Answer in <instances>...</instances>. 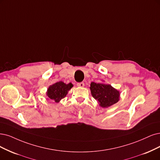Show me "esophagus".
I'll return each instance as SVG.
<instances>
[{"label": "esophagus", "instance_id": "1", "mask_svg": "<svg viewBox=\"0 0 160 160\" xmlns=\"http://www.w3.org/2000/svg\"><path fill=\"white\" fill-rule=\"evenodd\" d=\"M77 86L79 87H84V82H79V83H77Z\"/></svg>", "mask_w": 160, "mask_h": 160}]
</instances>
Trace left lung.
<instances>
[{
    "label": "left lung",
    "mask_w": 160,
    "mask_h": 160,
    "mask_svg": "<svg viewBox=\"0 0 160 160\" xmlns=\"http://www.w3.org/2000/svg\"><path fill=\"white\" fill-rule=\"evenodd\" d=\"M90 88L93 98L103 108H109L119 102V92L109 84L92 82Z\"/></svg>",
    "instance_id": "8db88e82"
}]
</instances>
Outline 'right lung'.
I'll return each instance as SVG.
<instances>
[{
	"mask_svg": "<svg viewBox=\"0 0 160 160\" xmlns=\"http://www.w3.org/2000/svg\"><path fill=\"white\" fill-rule=\"evenodd\" d=\"M73 87L72 83L66 84L63 82H58L49 87L47 92V96L49 99L58 103L67 95L68 92Z\"/></svg>",
	"mask_w": 160,
	"mask_h": 160,
	"instance_id": "obj_1",
	"label": "right lung"
}]
</instances>
